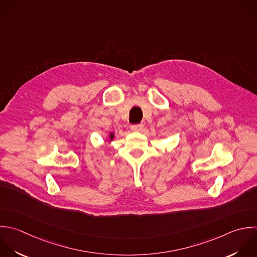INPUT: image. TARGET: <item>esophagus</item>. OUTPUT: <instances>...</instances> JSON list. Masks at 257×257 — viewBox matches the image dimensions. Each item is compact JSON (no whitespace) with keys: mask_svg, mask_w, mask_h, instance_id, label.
<instances>
[{"mask_svg":"<svg viewBox=\"0 0 257 257\" xmlns=\"http://www.w3.org/2000/svg\"><path fill=\"white\" fill-rule=\"evenodd\" d=\"M143 128H144L143 124H135V125L131 126L132 131H142Z\"/></svg>","mask_w":257,"mask_h":257,"instance_id":"obj_1","label":"esophagus"}]
</instances>
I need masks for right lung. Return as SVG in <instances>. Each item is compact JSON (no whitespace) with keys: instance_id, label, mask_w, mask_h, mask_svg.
<instances>
[{"instance_id":"1","label":"right lung","mask_w":257,"mask_h":257,"mask_svg":"<svg viewBox=\"0 0 257 257\" xmlns=\"http://www.w3.org/2000/svg\"><path fill=\"white\" fill-rule=\"evenodd\" d=\"M109 138H110V140H111V141L114 139V133H113V132H111V133H110V135H109Z\"/></svg>"}]
</instances>
